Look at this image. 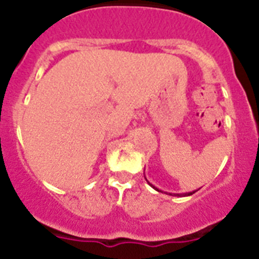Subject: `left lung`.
<instances>
[{
	"label": "left lung",
	"instance_id": "8db88e82",
	"mask_svg": "<svg viewBox=\"0 0 259 259\" xmlns=\"http://www.w3.org/2000/svg\"><path fill=\"white\" fill-rule=\"evenodd\" d=\"M145 179H146V178H145ZM146 182H148V180H146ZM148 184H150V183L148 182ZM150 185H152V187H153V188H154V189H157L158 192H161V191H159V189H158V188H155V187H154V185H153V184H150ZM197 191H198V189H197ZM197 191L188 192V193H174V194H172V193H168V194H171V196H178V197H183V196H191V194L196 193V192H197Z\"/></svg>",
	"mask_w": 259,
	"mask_h": 259
}]
</instances>
